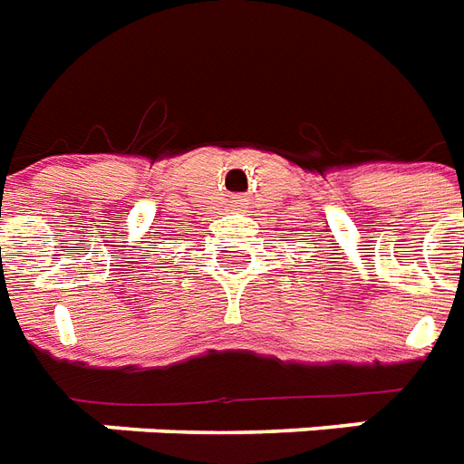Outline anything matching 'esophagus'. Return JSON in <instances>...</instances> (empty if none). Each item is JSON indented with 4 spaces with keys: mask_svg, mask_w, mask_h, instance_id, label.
<instances>
[{
    "mask_svg": "<svg viewBox=\"0 0 464 464\" xmlns=\"http://www.w3.org/2000/svg\"><path fill=\"white\" fill-rule=\"evenodd\" d=\"M240 201H243V199H240V197H236V204H240Z\"/></svg>",
    "mask_w": 464,
    "mask_h": 464,
    "instance_id": "esophagus-1",
    "label": "esophagus"
}]
</instances>
